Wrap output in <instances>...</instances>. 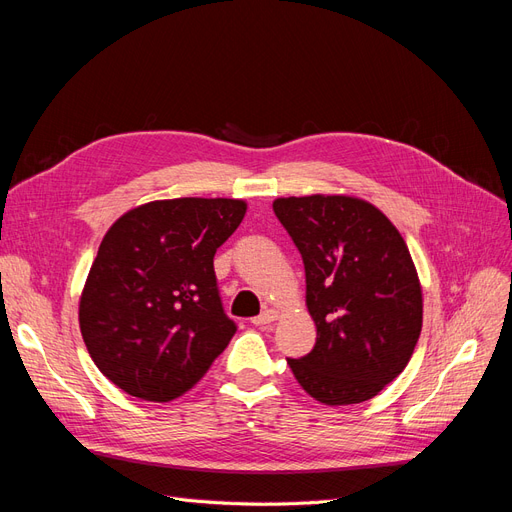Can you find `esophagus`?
I'll return each mask as SVG.
<instances>
[{"instance_id": "esophagus-1", "label": "esophagus", "mask_w": 512, "mask_h": 512, "mask_svg": "<svg viewBox=\"0 0 512 512\" xmlns=\"http://www.w3.org/2000/svg\"><path fill=\"white\" fill-rule=\"evenodd\" d=\"M273 320H277L275 309H265L260 316L252 318V324H256V327H267V324H271Z\"/></svg>"}]
</instances>
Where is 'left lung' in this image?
Returning a JSON list of instances; mask_svg holds the SVG:
<instances>
[{"mask_svg":"<svg viewBox=\"0 0 512 512\" xmlns=\"http://www.w3.org/2000/svg\"><path fill=\"white\" fill-rule=\"evenodd\" d=\"M305 265L316 346L288 359L303 391L327 406L376 397L406 369L423 327V292L408 245L386 215L354 196L273 203Z\"/></svg>","mask_w":512,"mask_h":512,"instance_id":"8db88e82","label":"left lung"}]
</instances>
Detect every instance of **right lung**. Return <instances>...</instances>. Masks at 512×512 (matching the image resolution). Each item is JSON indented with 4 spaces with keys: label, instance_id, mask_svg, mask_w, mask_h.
<instances>
[{
    "label": "right lung",
    "instance_id": "1",
    "mask_svg": "<svg viewBox=\"0 0 512 512\" xmlns=\"http://www.w3.org/2000/svg\"><path fill=\"white\" fill-rule=\"evenodd\" d=\"M247 205L173 198L108 228L81 294L83 342L121 391L170 401L207 374L237 331L222 307L213 256Z\"/></svg>",
    "mask_w": 512,
    "mask_h": 512
}]
</instances>
